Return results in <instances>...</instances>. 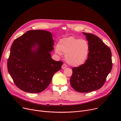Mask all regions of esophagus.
<instances>
[{
    "mask_svg": "<svg viewBox=\"0 0 121 121\" xmlns=\"http://www.w3.org/2000/svg\"><path fill=\"white\" fill-rule=\"evenodd\" d=\"M67 68V65H66V64H63V65L62 66V69H65V68Z\"/></svg>",
    "mask_w": 121,
    "mask_h": 121,
    "instance_id": "1",
    "label": "esophagus"
}]
</instances>
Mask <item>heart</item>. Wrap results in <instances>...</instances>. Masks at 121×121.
I'll return each instance as SVG.
<instances>
[{
  "label": "heart",
  "instance_id": "obj_1",
  "mask_svg": "<svg viewBox=\"0 0 121 121\" xmlns=\"http://www.w3.org/2000/svg\"><path fill=\"white\" fill-rule=\"evenodd\" d=\"M90 52V46L87 41L73 36L61 39L55 48L57 54L65 55L67 62L74 67H79L86 61Z\"/></svg>",
  "mask_w": 121,
  "mask_h": 121
}]
</instances>
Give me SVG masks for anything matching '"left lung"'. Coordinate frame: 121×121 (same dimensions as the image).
I'll return each instance as SVG.
<instances>
[{"mask_svg":"<svg viewBox=\"0 0 121 121\" xmlns=\"http://www.w3.org/2000/svg\"><path fill=\"white\" fill-rule=\"evenodd\" d=\"M90 46L88 58L82 65L73 68L71 86L80 93L99 89L104 84L112 68L110 48L100 39L92 34L83 32Z\"/></svg>","mask_w":121,"mask_h":121,"instance_id":"8db88e82","label":"left lung"}]
</instances>
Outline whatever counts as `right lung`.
<instances>
[{
  "instance_id": "right-lung-1",
  "label": "right lung",
  "mask_w": 121,
  "mask_h": 121,
  "mask_svg": "<svg viewBox=\"0 0 121 121\" xmlns=\"http://www.w3.org/2000/svg\"><path fill=\"white\" fill-rule=\"evenodd\" d=\"M53 45L52 33L42 30H29L15 40L7 68L19 89L38 93L49 85L53 74L60 70L63 63L51 58L50 52L53 49Z\"/></svg>"
}]
</instances>
